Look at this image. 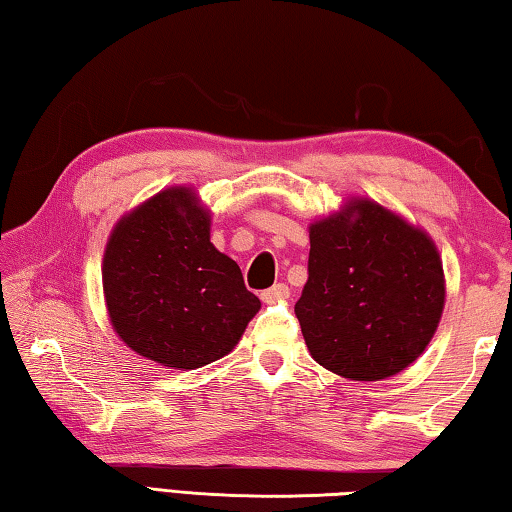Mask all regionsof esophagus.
<instances>
[{
    "label": "esophagus",
    "instance_id": "esophagus-1",
    "mask_svg": "<svg viewBox=\"0 0 512 512\" xmlns=\"http://www.w3.org/2000/svg\"><path fill=\"white\" fill-rule=\"evenodd\" d=\"M289 298V287L287 284H273L271 289L262 291V300L264 302H277V300H284Z\"/></svg>",
    "mask_w": 512,
    "mask_h": 512
}]
</instances>
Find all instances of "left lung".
Here are the masks:
<instances>
[{
    "instance_id": "left-lung-1",
    "label": "left lung",
    "mask_w": 512,
    "mask_h": 512,
    "mask_svg": "<svg viewBox=\"0 0 512 512\" xmlns=\"http://www.w3.org/2000/svg\"><path fill=\"white\" fill-rule=\"evenodd\" d=\"M309 280L296 302L314 361L354 381L393 377L420 357L445 307L427 232L370 198L309 225Z\"/></svg>"
}]
</instances>
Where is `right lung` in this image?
<instances>
[{"mask_svg":"<svg viewBox=\"0 0 512 512\" xmlns=\"http://www.w3.org/2000/svg\"><path fill=\"white\" fill-rule=\"evenodd\" d=\"M210 223L192 187H169L110 232V323L128 348L160 366L196 370L225 357L262 307L235 259L214 248Z\"/></svg>","mask_w":512,"mask_h":512,"instance_id":"1","label":"right lung"}]
</instances>
